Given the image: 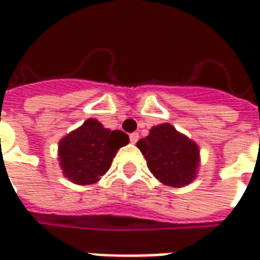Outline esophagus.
<instances>
[{
  "label": "esophagus",
  "mask_w": 260,
  "mask_h": 260,
  "mask_svg": "<svg viewBox=\"0 0 260 260\" xmlns=\"http://www.w3.org/2000/svg\"><path fill=\"white\" fill-rule=\"evenodd\" d=\"M130 141H132L133 144H136V143L139 141V133H132V134H130Z\"/></svg>",
  "instance_id": "34e87169"
}]
</instances>
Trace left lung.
<instances>
[{
    "label": "left lung",
    "mask_w": 260,
    "mask_h": 260,
    "mask_svg": "<svg viewBox=\"0 0 260 260\" xmlns=\"http://www.w3.org/2000/svg\"><path fill=\"white\" fill-rule=\"evenodd\" d=\"M151 174L161 183L183 187L196 179L200 167L199 145L172 124H156L137 143Z\"/></svg>",
    "instance_id": "8db88e82"
}]
</instances>
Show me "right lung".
Segmentation results:
<instances>
[{"instance_id": "1", "label": "right lung", "mask_w": 260, "mask_h": 260, "mask_svg": "<svg viewBox=\"0 0 260 260\" xmlns=\"http://www.w3.org/2000/svg\"><path fill=\"white\" fill-rule=\"evenodd\" d=\"M128 136L109 130L96 119H88L58 143L62 175L75 185L96 183L109 171L119 148L128 144Z\"/></svg>"}]
</instances>
